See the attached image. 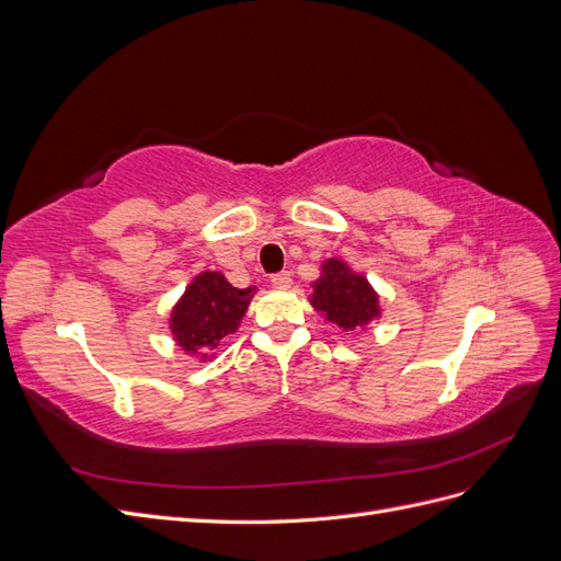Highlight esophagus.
<instances>
[{"label": "esophagus", "instance_id": "obj_1", "mask_svg": "<svg viewBox=\"0 0 561 561\" xmlns=\"http://www.w3.org/2000/svg\"><path fill=\"white\" fill-rule=\"evenodd\" d=\"M271 285L278 287V290H287V287L293 285V276L287 274V271H280V274H274V276H271Z\"/></svg>", "mask_w": 561, "mask_h": 561}]
</instances>
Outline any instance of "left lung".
<instances>
[{"mask_svg": "<svg viewBox=\"0 0 561 561\" xmlns=\"http://www.w3.org/2000/svg\"><path fill=\"white\" fill-rule=\"evenodd\" d=\"M311 307L325 320L344 330L367 328L381 316L379 295L363 274H355L342 260L322 262L320 278L313 283Z\"/></svg>", "mask_w": 561, "mask_h": 561, "instance_id": "left-lung-1", "label": "left lung"}]
</instances>
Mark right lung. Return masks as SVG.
Here are the masks:
<instances>
[{
	"mask_svg": "<svg viewBox=\"0 0 561 561\" xmlns=\"http://www.w3.org/2000/svg\"><path fill=\"white\" fill-rule=\"evenodd\" d=\"M254 287L239 290L219 271H203L171 311V332L184 353L217 348L227 334L239 330ZM208 353H201L206 360Z\"/></svg>",
	"mask_w": 561,
	"mask_h": 561,
	"instance_id": "add662e5",
	"label": "right lung"
}]
</instances>
